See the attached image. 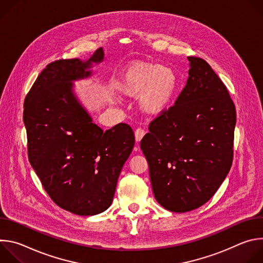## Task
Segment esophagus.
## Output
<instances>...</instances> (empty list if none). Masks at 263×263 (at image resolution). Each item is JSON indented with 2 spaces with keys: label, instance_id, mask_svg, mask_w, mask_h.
Here are the masks:
<instances>
[{
  "label": "esophagus",
  "instance_id": "1",
  "mask_svg": "<svg viewBox=\"0 0 263 263\" xmlns=\"http://www.w3.org/2000/svg\"><path fill=\"white\" fill-rule=\"evenodd\" d=\"M134 134H135V139H136V141H140V140L142 139V137L144 136L145 131H144L142 128H137V129L135 130Z\"/></svg>",
  "mask_w": 263,
  "mask_h": 263
}]
</instances>
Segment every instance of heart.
Returning <instances> with one entry per match:
<instances>
[{"mask_svg": "<svg viewBox=\"0 0 263 263\" xmlns=\"http://www.w3.org/2000/svg\"><path fill=\"white\" fill-rule=\"evenodd\" d=\"M177 88L176 72L158 63L133 61L122 71L117 84L118 91L126 97L138 96L140 109L156 116L172 104Z\"/></svg>", "mask_w": 263, "mask_h": 263, "instance_id": "obj_1", "label": "heart"}]
</instances>
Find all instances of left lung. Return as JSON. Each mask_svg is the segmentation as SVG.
Here are the masks:
<instances>
[{
  "label": "left lung",
  "instance_id": "8db88e82",
  "mask_svg": "<svg viewBox=\"0 0 263 263\" xmlns=\"http://www.w3.org/2000/svg\"><path fill=\"white\" fill-rule=\"evenodd\" d=\"M189 60L190 77L175 105L149 123L140 141L155 199L173 212L208 202L233 161L235 105L204 59Z\"/></svg>",
  "mask_w": 263,
  "mask_h": 263
}]
</instances>
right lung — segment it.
<instances>
[{"label":"right lung","mask_w":263,"mask_h":263,"mask_svg":"<svg viewBox=\"0 0 263 263\" xmlns=\"http://www.w3.org/2000/svg\"><path fill=\"white\" fill-rule=\"evenodd\" d=\"M103 57L100 48L86 62L49 63L24 103L29 161L52 201L77 215H95L111 205L135 142L125 123L103 131L72 95L70 82L88 77L91 62Z\"/></svg>","instance_id":"right-lung-1"}]
</instances>
